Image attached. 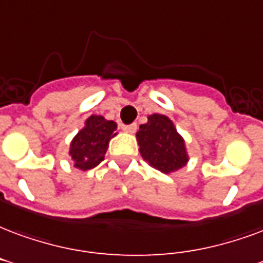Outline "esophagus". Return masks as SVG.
I'll return each instance as SVG.
<instances>
[{
	"instance_id": "obj_1",
	"label": "esophagus",
	"mask_w": 263,
	"mask_h": 263,
	"mask_svg": "<svg viewBox=\"0 0 263 263\" xmlns=\"http://www.w3.org/2000/svg\"><path fill=\"white\" fill-rule=\"evenodd\" d=\"M122 131L128 132V134H134L137 131V124H131V125H122Z\"/></svg>"
}]
</instances>
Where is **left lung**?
I'll use <instances>...</instances> for the list:
<instances>
[{
  "label": "left lung",
  "instance_id": "8db88e82",
  "mask_svg": "<svg viewBox=\"0 0 263 263\" xmlns=\"http://www.w3.org/2000/svg\"><path fill=\"white\" fill-rule=\"evenodd\" d=\"M137 141L143 160L156 170L170 174L188 164L185 141L174 122L163 114H151L146 124L139 125Z\"/></svg>",
  "mask_w": 263,
  "mask_h": 263
}]
</instances>
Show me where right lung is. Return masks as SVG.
Returning a JSON list of instances; mask_svg holds the SVG:
<instances>
[{
	"mask_svg": "<svg viewBox=\"0 0 263 263\" xmlns=\"http://www.w3.org/2000/svg\"><path fill=\"white\" fill-rule=\"evenodd\" d=\"M117 122L106 120L103 116L92 114L85 125L73 137L69 145V156L78 170H90L104 160L108 143L118 132Z\"/></svg>",
	"mask_w": 263,
	"mask_h": 263,
	"instance_id": "1",
	"label": "right lung"
}]
</instances>
